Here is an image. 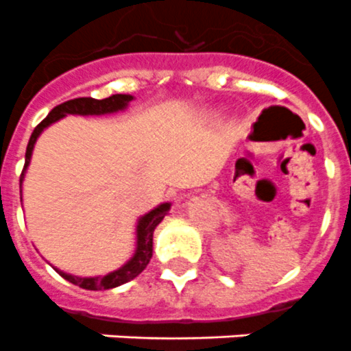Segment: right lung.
I'll use <instances>...</instances> for the list:
<instances>
[{"mask_svg": "<svg viewBox=\"0 0 351 351\" xmlns=\"http://www.w3.org/2000/svg\"><path fill=\"white\" fill-rule=\"evenodd\" d=\"M135 100L132 95H112L104 100H96V98H75V100H68L64 104L58 105L49 112V116L33 130L31 133L29 142L26 147V161H24V170L21 173V193H23V182L26 170L31 163V156H33V149H35L36 141L43 133V130L49 128L51 125L58 123L60 119L66 116H107V114H116L126 110L130 101ZM23 202V197H21ZM170 202H163L151 209L149 213L142 214L141 218L135 223V247L128 260H126L121 267L116 271H110L107 274L101 276H73L68 272L60 271L58 267L56 272L64 278L70 283L77 285V287L84 288V290H110V288L121 287V285L128 283V281L135 280L145 267H147L149 260L153 258V234L154 228L161 223V219L169 214Z\"/></svg>", "mask_w": 351, "mask_h": 351, "instance_id": "obj_1", "label": "right lung"}]
</instances>
